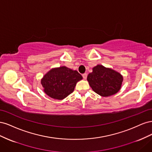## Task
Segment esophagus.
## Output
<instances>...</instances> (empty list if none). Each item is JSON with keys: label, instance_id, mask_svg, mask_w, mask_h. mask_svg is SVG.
I'll list each match as a JSON object with an SVG mask.
<instances>
[{"label": "esophagus", "instance_id": "obj_1", "mask_svg": "<svg viewBox=\"0 0 152 152\" xmlns=\"http://www.w3.org/2000/svg\"><path fill=\"white\" fill-rule=\"evenodd\" d=\"M87 75L86 73H83V74H82V77H83L84 79H87Z\"/></svg>", "mask_w": 152, "mask_h": 152}]
</instances>
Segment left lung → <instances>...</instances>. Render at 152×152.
Segmentation results:
<instances>
[{
	"mask_svg": "<svg viewBox=\"0 0 152 152\" xmlns=\"http://www.w3.org/2000/svg\"><path fill=\"white\" fill-rule=\"evenodd\" d=\"M87 80L96 93L108 97L116 94L121 89L123 77L120 73L111 68L98 65L89 73Z\"/></svg>",
	"mask_w": 152,
	"mask_h": 152,
	"instance_id": "left-lung-1",
	"label": "left lung"
}]
</instances>
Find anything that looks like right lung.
Wrapping results in <instances>:
<instances>
[{
    "label": "right lung",
    "instance_id": "obj_1",
    "mask_svg": "<svg viewBox=\"0 0 152 152\" xmlns=\"http://www.w3.org/2000/svg\"><path fill=\"white\" fill-rule=\"evenodd\" d=\"M82 77L76 70L66 66L52 68L41 80L44 93L49 97L61 100L72 93Z\"/></svg>",
    "mask_w": 152,
    "mask_h": 152
}]
</instances>
